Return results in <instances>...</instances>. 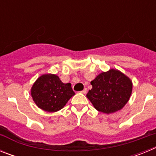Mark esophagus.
<instances>
[{
    "label": "esophagus",
    "mask_w": 156,
    "mask_h": 156,
    "mask_svg": "<svg viewBox=\"0 0 156 156\" xmlns=\"http://www.w3.org/2000/svg\"><path fill=\"white\" fill-rule=\"evenodd\" d=\"M87 92V88H84V89H83V90L82 91H81V93H83V94H86Z\"/></svg>",
    "instance_id": "obj_1"
}]
</instances>
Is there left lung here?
<instances>
[{
	"mask_svg": "<svg viewBox=\"0 0 156 156\" xmlns=\"http://www.w3.org/2000/svg\"><path fill=\"white\" fill-rule=\"evenodd\" d=\"M92 89L87 97L96 109L109 114L120 110L127 103L132 92V82L116 69L99 74L90 82Z\"/></svg>",
	"mask_w": 156,
	"mask_h": 156,
	"instance_id": "8db88e82",
	"label": "left lung"
}]
</instances>
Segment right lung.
Masks as SVG:
<instances>
[{
  "label": "right lung",
  "mask_w": 156,
  "mask_h": 156,
  "mask_svg": "<svg viewBox=\"0 0 156 156\" xmlns=\"http://www.w3.org/2000/svg\"><path fill=\"white\" fill-rule=\"evenodd\" d=\"M75 94L71 83H64L54 74H45L36 80L31 88L33 100L46 112H57Z\"/></svg>",
  "instance_id": "add662e5"
}]
</instances>
